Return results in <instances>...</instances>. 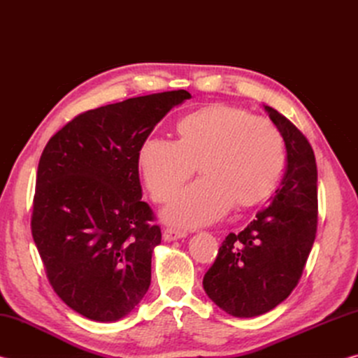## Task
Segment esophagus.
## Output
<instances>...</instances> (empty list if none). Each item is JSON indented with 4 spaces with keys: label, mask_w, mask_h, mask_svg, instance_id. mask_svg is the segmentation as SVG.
<instances>
[{
    "label": "esophagus",
    "mask_w": 358,
    "mask_h": 358,
    "mask_svg": "<svg viewBox=\"0 0 358 358\" xmlns=\"http://www.w3.org/2000/svg\"><path fill=\"white\" fill-rule=\"evenodd\" d=\"M186 235H187L186 230L167 227V229H164V232H162V238H164L166 241H173V240H178V238H185Z\"/></svg>",
    "instance_id": "34e87169"
}]
</instances>
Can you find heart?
Segmentation results:
<instances>
[{
    "label": "heart",
    "instance_id": "heart-1",
    "mask_svg": "<svg viewBox=\"0 0 358 358\" xmlns=\"http://www.w3.org/2000/svg\"><path fill=\"white\" fill-rule=\"evenodd\" d=\"M175 131L177 142L148 138L138 151L143 183L159 203L171 201L196 166L202 173L167 208L169 222L203 226L232 205L256 207L275 192L287 155L281 131L270 120L241 107L208 104L183 115Z\"/></svg>",
    "mask_w": 358,
    "mask_h": 358
}]
</instances>
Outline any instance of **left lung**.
I'll use <instances>...</instances> for the list:
<instances>
[{"label":"left lung","instance_id":"obj_1","mask_svg":"<svg viewBox=\"0 0 358 358\" xmlns=\"http://www.w3.org/2000/svg\"><path fill=\"white\" fill-rule=\"evenodd\" d=\"M287 166L268 207L238 234H229L203 276V289L222 311L254 317L280 305L296 287L317 234V166L308 138L275 108Z\"/></svg>","mask_w":358,"mask_h":358}]
</instances>
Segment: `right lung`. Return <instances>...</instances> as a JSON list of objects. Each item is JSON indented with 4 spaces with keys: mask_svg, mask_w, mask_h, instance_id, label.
I'll return each mask as SVG.
<instances>
[{
    "mask_svg": "<svg viewBox=\"0 0 358 358\" xmlns=\"http://www.w3.org/2000/svg\"><path fill=\"white\" fill-rule=\"evenodd\" d=\"M185 90L78 113L42 151L31 234L47 280L71 310L113 322L147 294L161 227L142 201L138 151Z\"/></svg>",
    "mask_w": 358,
    "mask_h": 358,
    "instance_id": "obj_1",
    "label": "right lung"
}]
</instances>
